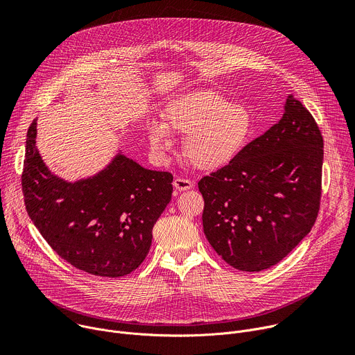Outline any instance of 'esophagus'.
Segmentation results:
<instances>
[{"label":"esophagus","instance_id":"esophagus-1","mask_svg":"<svg viewBox=\"0 0 355 355\" xmlns=\"http://www.w3.org/2000/svg\"><path fill=\"white\" fill-rule=\"evenodd\" d=\"M173 185H174L175 190H178V191H187V190H190V188H193V185H194V184H193V181H191V180H187V178L177 177V178L174 180Z\"/></svg>","mask_w":355,"mask_h":355}]
</instances>
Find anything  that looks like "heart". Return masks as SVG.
I'll return each mask as SVG.
<instances>
[{"instance_id": "heart-1", "label": "heart", "mask_w": 355, "mask_h": 355, "mask_svg": "<svg viewBox=\"0 0 355 355\" xmlns=\"http://www.w3.org/2000/svg\"><path fill=\"white\" fill-rule=\"evenodd\" d=\"M170 131L185 135L184 154L196 168L214 171L244 151L254 134V120L245 105L200 89L171 101L164 111V124H150V141L157 151L170 150Z\"/></svg>"}]
</instances>
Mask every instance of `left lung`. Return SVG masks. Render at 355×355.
<instances>
[{"label": "left lung", "mask_w": 355, "mask_h": 355, "mask_svg": "<svg viewBox=\"0 0 355 355\" xmlns=\"http://www.w3.org/2000/svg\"><path fill=\"white\" fill-rule=\"evenodd\" d=\"M322 158L314 116L288 96L277 124L198 181L204 234L227 264L267 270L300 244L318 216Z\"/></svg>", "instance_id": "8db88e82"}]
</instances>
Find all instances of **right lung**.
Wrapping results in <instances>:
<instances>
[{
    "mask_svg": "<svg viewBox=\"0 0 355 355\" xmlns=\"http://www.w3.org/2000/svg\"><path fill=\"white\" fill-rule=\"evenodd\" d=\"M27 132L21 177L24 201L44 240L73 267L123 277L147 257L153 227L171 201L173 174L141 167L123 154L94 177L67 182L45 167Z\"/></svg>",
    "mask_w": 355,
    "mask_h": 355,
    "instance_id": "add662e5",
    "label": "right lung"
}]
</instances>
